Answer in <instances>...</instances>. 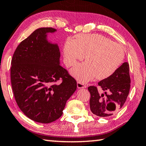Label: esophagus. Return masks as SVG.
I'll return each mask as SVG.
<instances>
[{
    "mask_svg": "<svg viewBox=\"0 0 146 146\" xmlns=\"http://www.w3.org/2000/svg\"><path fill=\"white\" fill-rule=\"evenodd\" d=\"M77 87L78 89H82V88H86V85H85L83 83L80 82H77Z\"/></svg>",
    "mask_w": 146,
    "mask_h": 146,
    "instance_id": "34e87169",
    "label": "esophagus"
}]
</instances>
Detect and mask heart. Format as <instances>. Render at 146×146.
Wrapping results in <instances>:
<instances>
[{
  "label": "heart",
  "instance_id": "1",
  "mask_svg": "<svg viewBox=\"0 0 146 146\" xmlns=\"http://www.w3.org/2000/svg\"><path fill=\"white\" fill-rule=\"evenodd\" d=\"M64 62L67 66H74L86 55L87 62L71 70V74L82 82L97 78H108L121 65L125 52L119 44L101 35H78L76 39L66 40L63 46Z\"/></svg>",
  "mask_w": 146,
  "mask_h": 146
}]
</instances>
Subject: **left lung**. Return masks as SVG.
<instances>
[{
  "mask_svg": "<svg viewBox=\"0 0 146 146\" xmlns=\"http://www.w3.org/2000/svg\"><path fill=\"white\" fill-rule=\"evenodd\" d=\"M98 84L105 93L100 95L96 87H88L91 94V111L99 117H109L119 111L129 95L131 87L129 63L123 62L114 74L101 80Z\"/></svg>",
  "mask_w": 146,
  "mask_h": 146,
  "instance_id": "obj_1",
  "label": "left lung"
}]
</instances>
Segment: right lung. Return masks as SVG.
I'll return each instance as SVG.
<instances>
[{
  "mask_svg": "<svg viewBox=\"0 0 146 146\" xmlns=\"http://www.w3.org/2000/svg\"><path fill=\"white\" fill-rule=\"evenodd\" d=\"M55 31L51 27L35 30L18 45L11 62L15 101L27 117L42 123L59 119L77 88L76 80L59 64L58 45L47 40V33Z\"/></svg>",
  "mask_w": 146,
  "mask_h": 146,
  "instance_id": "1",
  "label": "right lung"
}]
</instances>
